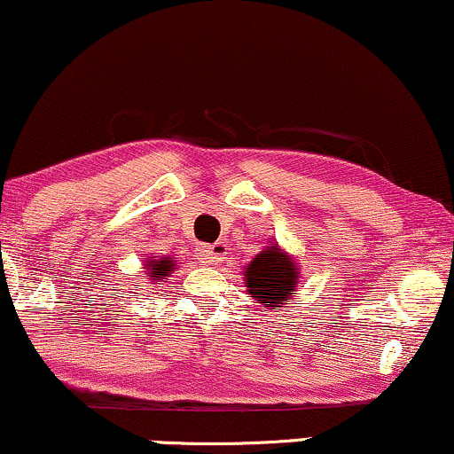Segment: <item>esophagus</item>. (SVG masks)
Returning a JSON list of instances; mask_svg holds the SVG:
<instances>
[{
    "instance_id": "1",
    "label": "esophagus",
    "mask_w": 454,
    "mask_h": 454,
    "mask_svg": "<svg viewBox=\"0 0 454 454\" xmlns=\"http://www.w3.org/2000/svg\"><path fill=\"white\" fill-rule=\"evenodd\" d=\"M223 255H226V245H209V247H205L203 251V264H217V262L223 260Z\"/></svg>"
}]
</instances>
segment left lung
<instances>
[{
	"label": "left lung",
	"instance_id": "left-lung-1",
	"mask_svg": "<svg viewBox=\"0 0 454 454\" xmlns=\"http://www.w3.org/2000/svg\"><path fill=\"white\" fill-rule=\"evenodd\" d=\"M243 279L249 298L258 300L266 309H277L287 304L292 294L298 292V262L279 243H270L245 266Z\"/></svg>",
	"mask_w": 454,
	"mask_h": 454
}]
</instances>
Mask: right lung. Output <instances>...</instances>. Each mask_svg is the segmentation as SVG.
Here are the masks:
<instances>
[{
    "label": "right lung",
    "mask_w": 454,
    "mask_h": 454,
    "mask_svg": "<svg viewBox=\"0 0 454 454\" xmlns=\"http://www.w3.org/2000/svg\"><path fill=\"white\" fill-rule=\"evenodd\" d=\"M175 270V260L173 258H160V260H147L145 264V279L152 283L165 281L167 277H171ZM162 286V283H160Z\"/></svg>",
    "instance_id": "obj_1"
}]
</instances>
